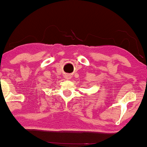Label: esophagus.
<instances>
[{
    "label": "esophagus",
    "mask_w": 147,
    "mask_h": 147,
    "mask_svg": "<svg viewBox=\"0 0 147 147\" xmlns=\"http://www.w3.org/2000/svg\"><path fill=\"white\" fill-rule=\"evenodd\" d=\"M65 78H66V79H67V80L71 79V76H70L69 75H66V76H65Z\"/></svg>",
    "instance_id": "obj_1"
}]
</instances>
